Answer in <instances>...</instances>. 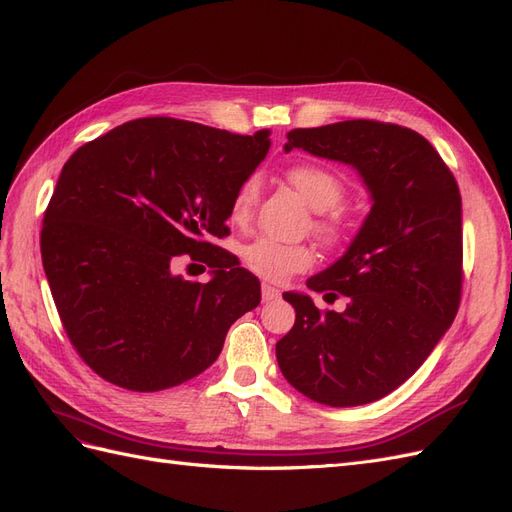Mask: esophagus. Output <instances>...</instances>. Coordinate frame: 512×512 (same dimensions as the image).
<instances>
[{
  "label": "esophagus",
  "instance_id": "34e87169",
  "mask_svg": "<svg viewBox=\"0 0 512 512\" xmlns=\"http://www.w3.org/2000/svg\"><path fill=\"white\" fill-rule=\"evenodd\" d=\"M260 294H262V301L269 303V301H273V299L280 297V290H277V288H275V286H271V284H262Z\"/></svg>",
  "mask_w": 512,
  "mask_h": 512
}]
</instances>
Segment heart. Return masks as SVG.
I'll use <instances>...</instances> for the list:
<instances>
[{
	"label": "heart",
	"mask_w": 512,
	"mask_h": 512,
	"mask_svg": "<svg viewBox=\"0 0 512 512\" xmlns=\"http://www.w3.org/2000/svg\"><path fill=\"white\" fill-rule=\"evenodd\" d=\"M290 183L297 188L312 209L329 211L344 200L346 185L331 168L322 164H297L288 170ZM260 196V179L256 175L247 177L232 196L230 215L235 222L250 218ZM318 235L335 245L348 237V222L342 213H329L316 220ZM241 262L247 271L262 277L267 282H286L290 275L303 273L314 265L312 247L301 243H282L269 237H258L241 247Z\"/></svg>",
	"instance_id": "1"
}]
</instances>
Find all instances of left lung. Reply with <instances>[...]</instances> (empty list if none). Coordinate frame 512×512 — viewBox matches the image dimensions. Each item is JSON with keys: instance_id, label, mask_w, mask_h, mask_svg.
<instances>
[{"instance_id": "left-lung-1", "label": "left lung", "mask_w": 512, "mask_h": 512, "mask_svg": "<svg viewBox=\"0 0 512 512\" xmlns=\"http://www.w3.org/2000/svg\"><path fill=\"white\" fill-rule=\"evenodd\" d=\"M286 151L359 170L371 211L348 252L307 288L344 294V312H320L286 292L294 327L277 342L284 378L333 408L376 401L404 384L451 327L463 282L461 196L451 170L418 132L350 119L286 134Z\"/></svg>"}]
</instances>
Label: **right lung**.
I'll use <instances>...</instances> for the list:
<instances>
[{
	"label": "right lung",
	"mask_w": 512,
	"mask_h": 512,
	"mask_svg": "<svg viewBox=\"0 0 512 512\" xmlns=\"http://www.w3.org/2000/svg\"><path fill=\"white\" fill-rule=\"evenodd\" d=\"M269 130L230 134L173 117L123 123L76 149L44 211L42 265L61 324L106 382L153 393L218 359L260 282L222 239L232 196L269 151ZM183 253L207 285L172 273Z\"/></svg>",
	"instance_id": "1"
}]
</instances>
